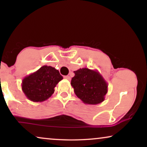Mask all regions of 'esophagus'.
Here are the masks:
<instances>
[{"instance_id": "esophagus-1", "label": "esophagus", "mask_w": 147, "mask_h": 147, "mask_svg": "<svg viewBox=\"0 0 147 147\" xmlns=\"http://www.w3.org/2000/svg\"><path fill=\"white\" fill-rule=\"evenodd\" d=\"M64 78H65V79H66V80H71V77H70V76H64Z\"/></svg>"}]
</instances>
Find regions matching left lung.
<instances>
[{"label":"left lung","mask_w":147,"mask_h":147,"mask_svg":"<svg viewBox=\"0 0 147 147\" xmlns=\"http://www.w3.org/2000/svg\"><path fill=\"white\" fill-rule=\"evenodd\" d=\"M71 85L76 95L84 104L95 105L102 102L108 92V84L98 70L82 68L74 71Z\"/></svg>","instance_id":"left-lung-1"}]
</instances>
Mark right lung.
<instances>
[{
	"mask_svg": "<svg viewBox=\"0 0 147 147\" xmlns=\"http://www.w3.org/2000/svg\"><path fill=\"white\" fill-rule=\"evenodd\" d=\"M61 80L63 77L57 69L43 65L25 77L22 81V90L31 101L41 102L51 97L55 91L54 88Z\"/></svg>",
	"mask_w": 147,
	"mask_h": 147,
	"instance_id": "obj_1",
	"label": "right lung"
}]
</instances>
